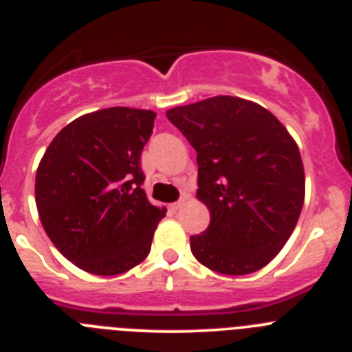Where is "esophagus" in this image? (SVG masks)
I'll list each match as a JSON object with an SVG mask.
<instances>
[{
    "mask_svg": "<svg viewBox=\"0 0 352 352\" xmlns=\"http://www.w3.org/2000/svg\"><path fill=\"white\" fill-rule=\"evenodd\" d=\"M184 204H186V199H184V198H180L179 201H175V204H172V205H170V208H172V210L175 212V210H179V208L182 207Z\"/></svg>",
    "mask_w": 352,
    "mask_h": 352,
    "instance_id": "obj_1",
    "label": "esophagus"
}]
</instances>
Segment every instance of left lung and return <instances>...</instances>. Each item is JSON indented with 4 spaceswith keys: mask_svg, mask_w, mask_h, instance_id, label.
<instances>
[{
    "mask_svg": "<svg viewBox=\"0 0 352 352\" xmlns=\"http://www.w3.org/2000/svg\"><path fill=\"white\" fill-rule=\"evenodd\" d=\"M168 121L198 153V196L210 224L191 252L224 275H245L272 261L298 223L305 173L298 145L277 117L235 96L175 107Z\"/></svg>",
    "mask_w": 352,
    "mask_h": 352,
    "instance_id": "obj_1",
    "label": "left lung"
}]
</instances>
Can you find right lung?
<instances>
[{"mask_svg":"<svg viewBox=\"0 0 352 352\" xmlns=\"http://www.w3.org/2000/svg\"><path fill=\"white\" fill-rule=\"evenodd\" d=\"M156 112L112 107L54 137L36 170L40 221L59 252L94 275L124 274L147 258L166 208L142 189L144 145Z\"/></svg>","mask_w":352,"mask_h":352,"instance_id":"add662e5","label":"right lung"}]
</instances>
